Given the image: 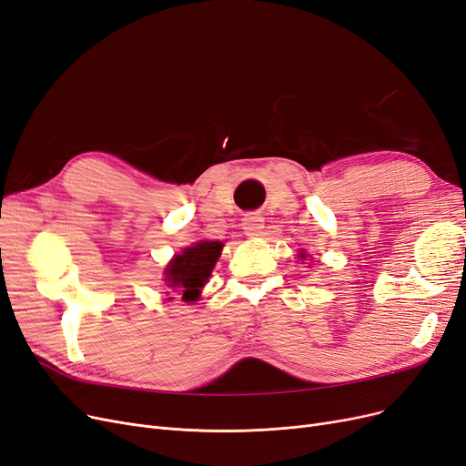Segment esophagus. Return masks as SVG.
I'll return each mask as SVG.
<instances>
[{
	"label": "esophagus",
	"instance_id": "1",
	"mask_svg": "<svg viewBox=\"0 0 466 466\" xmlns=\"http://www.w3.org/2000/svg\"><path fill=\"white\" fill-rule=\"evenodd\" d=\"M241 228L248 236H258L265 228V218H262L258 213H249L244 218H241Z\"/></svg>",
	"mask_w": 466,
	"mask_h": 466
}]
</instances>
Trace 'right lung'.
Masks as SVG:
<instances>
[{
  "label": "right lung",
  "instance_id": "1",
  "mask_svg": "<svg viewBox=\"0 0 466 466\" xmlns=\"http://www.w3.org/2000/svg\"><path fill=\"white\" fill-rule=\"evenodd\" d=\"M220 241H199V244L187 248L177 255L166 268V279L171 289H175L180 299L192 302L199 297L201 288L206 286L208 278L220 255Z\"/></svg>",
  "mask_w": 466,
  "mask_h": 466
}]
</instances>
